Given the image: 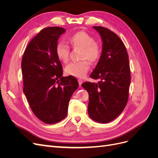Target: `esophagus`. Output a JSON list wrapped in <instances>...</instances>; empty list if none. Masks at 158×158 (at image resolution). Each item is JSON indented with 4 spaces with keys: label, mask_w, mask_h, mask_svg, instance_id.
<instances>
[{
    "label": "esophagus",
    "mask_w": 158,
    "mask_h": 158,
    "mask_svg": "<svg viewBox=\"0 0 158 158\" xmlns=\"http://www.w3.org/2000/svg\"><path fill=\"white\" fill-rule=\"evenodd\" d=\"M78 83H79L80 86H81V85H82V84L83 83V80L82 79H78Z\"/></svg>",
    "instance_id": "esophagus-1"
}]
</instances>
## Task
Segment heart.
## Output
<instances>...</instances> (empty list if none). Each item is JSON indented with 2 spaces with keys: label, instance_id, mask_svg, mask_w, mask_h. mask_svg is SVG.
<instances>
[{
  "label": "heart",
  "instance_id": "heart-1",
  "mask_svg": "<svg viewBox=\"0 0 158 158\" xmlns=\"http://www.w3.org/2000/svg\"><path fill=\"white\" fill-rule=\"evenodd\" d=\"M69 44L74 48L82 49V59H88L91 63H95L101 56V48L95 42L94 38L85 31H78L70 35L68 38ZM55 52L58 59L65 63L69 60L70 49L69 47L63 42H59L56 45ZM90 65L87 60L80 62H72L66 66V74L76 78H82L87 74Z\"/></svg>",
  "mask_w": 158,
  "mask_h": 158
}]
</instances>
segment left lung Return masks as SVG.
<instances>
[{"instance_id":"left-lung-1","label":"left lung","mask_w":158,"mask_h":158,"mask_svg":"<svg viewBox=\"0 0 158 158\" xmlns=\"http://www.w3.org/2000/svg\"><path fill=\"white\" fill-rule=\"evenodd\" d=\"M102 40V51L90 77L98 84L86 82L82 86L89 94L88 114L92 120L107 123L125 109L128 98L131 71L126 47L117 34L106 27L94 26Z\"/></svg>"}]
</instances>
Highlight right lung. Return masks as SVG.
I'll use <instances>...</instances> for the list:
<instances>
[{
    "instance_id": "obj_1",
    "label": "right lung",
    "mask_w": 158,
    "mask_h": 158,
    "mask_svg": "<svg viewBox=\"0 0 158 158\" xmlns=\"http://www.w3.org/2000/svg\"><path fill=\"white\" fill-rule=\"evenodd\" d=\"M60 27L44 28L27 45L22 60L23 92L35 115L46 124L56 123L67 115L72 95L78 87L74 76H63L55 48Z\"/></svg>"
}]
</instances>
